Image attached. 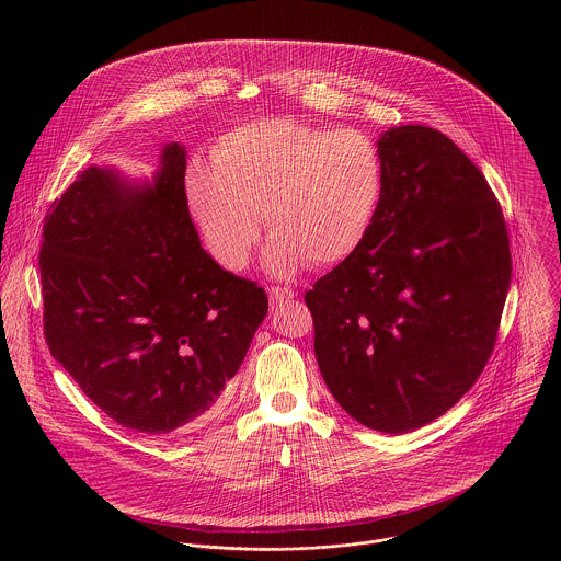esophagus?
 <instances>
[{"label": "esophagus", "instance_id": "esophagus-1", "mask_svg": "<svg viewBox=\"0 0 561 561\" xmlns=\"http://www.w3.org/2000/svg\"><path fill=\"white\" fill-rule=\"evenodd\" d=\"M294 291L289 289V287H272L270 289V302H272V307H278V305H283V302H289V300H294Z\"/></svg>", "mask_w": 561, "mask_h": 561}]
</instances>
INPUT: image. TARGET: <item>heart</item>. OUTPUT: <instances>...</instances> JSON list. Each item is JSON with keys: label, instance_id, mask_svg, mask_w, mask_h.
<instances>
[{"label": "heart", "instance_id": "heart-1", "mask_svg": "<svg viewBox=\"0 0 561 561\" xmlns=\"http://www.w3.org/2000/svg\"><path fill=\"white\" fill-rule=\"evenodd\" d=\"M385 183V158L369 134L283 116L225 134L211 168H190L185 198L225 270L245 267L263 216L274 238L267 263L289 274L305 261L330 267L350 259L378 218Z\"/></svg>", "mask_w": 561, "mask_h": 561}]
</instances>
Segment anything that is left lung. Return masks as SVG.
<instances>
[{"mask_svg":"<svg viewBox=\"0 0 561 561\" xmlns=\"http://www.w3.org/2000/svg\"><path fill=\"white\" fill-rule=\"evenodd\" d=\"M385 196L363 245L305 294L316 356L358 423L403 434L478 382L512 276L501 205L480 168L425 125L387 131Z\"/></svg>","mask_w":561,"mask_h":561,"instance_id":"obj_1","label":"left lung"}]
</instances>
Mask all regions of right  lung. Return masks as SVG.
I'll list each match as a JSON object with an SVG mask.
<instances>
[{"mask_svg": "<svg viewBox=\"0 0 561 561\" xmlns=\"http://www.w3.org/2000/svg\"><path fill=\"white\" fill-rule=\"evenodd\" d=\"M38 267L51 356L96 408L145 434L201 419L267 313L263 287L203 250L176 142L153 187L81 170L45 216Z\"/></svg>", "mask_w": 561, "mask_h": 561, "instance_id": "1", "label": "right lung"}]
</instances>
